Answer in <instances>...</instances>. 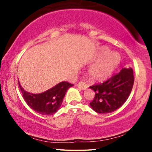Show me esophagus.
<instances>
[{"label":"esophagus","instance_id":"1","mask_svg":"<svg viewBox=\"0 0 152 152\" xmlns=\"http://www.w3.org/2000/svg\"><path fill=\"white\" fill-rule=\"evenodd\" d=\"M77 87L79 88L82 89V90H85V89L87 88L88 86H87V85L85 84V83L82 82H80L77 84Z\"/></svg>","mask_w":152,"mask_h":152}]
</instances>
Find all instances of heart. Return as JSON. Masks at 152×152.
Segmentation results:
<instances>
[{
    "instance_id": "b5f03b06",
    "label": "heart",
    "mask_w": 152,
    "mask_h": 152,
    "mask_svg": "<svg viewBox=\"0 0 152 152\" xmlns=\"http://www.w3.org/2000/svg\"><path fill=\"white\" fill-rule=\"evenodd\" d=\"M109 52L107 47L102 48L98 53V61L89 68V77L93 81H104L111 75L120 63L119 54L115 52ZM108 54H107V53Z\"/></svg>"
}]
</instances>
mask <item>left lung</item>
Here are the masks:
<instances>
[{
  "mask_svg": "<svg viewBox=\"0 0 152 152\" xmlns=\"http://www.w3.org/2000/svg\"><path fill=\"white\" fill-rule=\"evenodd\" d=\"M134 82L132 68H122L119 73L102 84L93 85L95 97L90 105L97 113L115 111L124 104L129 96Z\"/></svg>",
  "mask_w": 152,
  "mask_h": 152,
  "instance_id": "1",
  "label": "left lung"
}]
</instances>
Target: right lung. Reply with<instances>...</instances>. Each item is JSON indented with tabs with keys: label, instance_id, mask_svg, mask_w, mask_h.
Masks as SVG:
<instances>
[{
	"label": "right lung",
	"instance_id": "right-lung-1",
	"mask_svg": "<svg viewBox=\"0 0 152 152\" xmlns=\"http://www.w3.org/2000/svg\"><path fill=\"white\" fill-rule=\"evenodd\" d=\"M18 85L29 107L38 113L45 115H53L59 109L66 91L73 86L67 82H61L45 92L33 94L24 90L19 82Z\"/></svg>",
	"mask_w": 152,
	"mask_h": 152
}]
</instances>
